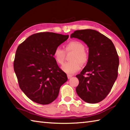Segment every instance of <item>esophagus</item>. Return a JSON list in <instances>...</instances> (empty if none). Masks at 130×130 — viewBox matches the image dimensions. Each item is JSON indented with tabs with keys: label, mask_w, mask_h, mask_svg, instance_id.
I'll return each mask as SVG.
<instances>
[{
	"label": "esophagus",
	"mask_w": 130,
	"mask_h": 130,
	"mask_svg": "<svg viewBox=\"0 0 130 130\" xmlns=\"http://www.w3.org/2000/svg\"><path fill=\"white\" fill-rule=\"evenodd\" d=\"M72 77H73V76L71 75H68V78L69 79H71V78H72Z\"/></svg>",
	"instance_id": "esophagus-1"
}]
</instances>
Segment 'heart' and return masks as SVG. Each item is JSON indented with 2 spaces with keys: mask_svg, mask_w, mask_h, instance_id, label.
<instances>
[{
  "mask_svg": "<svg viewBox=\"0 0 130 130\" xmlns=\"http://www.w3.org/2000/svg\"><path fill=\"white\" fill-rule=\"evenodd\" d=\"M85 46L80 41H71L65 46V52H73L70 62H66L62 66V70L68 74H73L80 69L82 65L87 62L88 56L85 51ZM53 56L56 62L59 64H62L65 59V53L63 49L60 47L55 48Z\"/></svg>",
  "mask_w": 130,
  "mask_h": 130,
  "instance_id": "1",
  "label": "heart"
}]
</instances>
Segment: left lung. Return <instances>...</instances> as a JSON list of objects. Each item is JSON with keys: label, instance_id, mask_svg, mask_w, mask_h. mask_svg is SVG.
I'll list each match as a JSON object with an SVG mask.
<instances>
[{"label": "left lung", "instance_id": "left-lung-1", "mask_svg": "<svg viewBox=\"0 0 130 130\" xmlns=\"http://www.w3.org/2000/svg\"><path fill=\"white\" fill-rule=\"evenodd\" d=\"M70 37L83 41L89 47L87 65L76 76L79 82L76 92L85 102H100L108 94L118 76L119 58L114 44L91 29L77 30Z\"/></svg>", "mask_w": 130, "mask_h": 130}]
</instances>
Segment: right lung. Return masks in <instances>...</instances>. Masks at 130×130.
<instances>
[{"mask_svg": "<svg viewBox=\"0 0 130 130\" xmlns=\"http://www.w3.org/2000/svg\"><path fill=\"white\" fill-rule=\"evenodd\" d=\"M69 35L41 32L30 36L17 49L14 70L19 87L31 100L48 104L59 95L61 86L68 80L58 67L53 54Z\"/></svg>", "mask_w": 130, "mask_h": 130, "instance_id": "obj_1", "label": "right lung"}]
</instances>
